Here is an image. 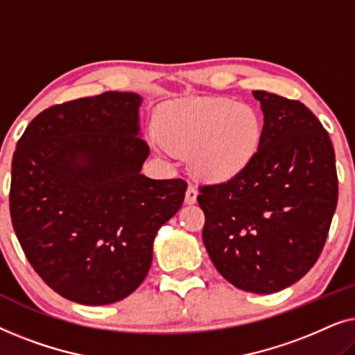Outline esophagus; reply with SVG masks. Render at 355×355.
Here are the masks:
<instances>
[{"instance_id":"esophagus-1","label":"esophagus","mask_w":355,"mask_h":355,"mask_svg":"<svg viewBox=\"0 0 355 355\" xmlns=\"http://www.w3.org/2000/svg\"><path fill=\"white\" fill-rule=\"evenodd\" d=\"M196 202H197V189H196V186H192L191 184L186 191V203L191 205V203H196Z\"/></svg>"}]
</instances>
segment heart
<instances>
[{
	"mask_svg": "<svg viewBox=\"0 0 355 355\" xmlns=\"http://www.w3.org/2000/svg\"><path fill=\"white\" fill-rule=\"evenodd\" d=\"M155 145L191 153L192 169L208 181H226L249 166L261 144L260 114L249 105L221 98H184L164 105Z\"/></svg>",
	"mask_w": 355,
	"mask_h": 355,
	"instance_id": "1",
	"label": "heart"
}]
</instances>
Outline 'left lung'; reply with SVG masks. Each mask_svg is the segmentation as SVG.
Returning <instances> with one entry per match:
<instances>
[{
  "mask_svg": "<svg viewBox=\"0 0 355 355\" xmlns=\"http://www.w3.org/2000/svg\"><path fill=\"white\" fill-rule=\"evenodd\" d=\"M263 135L255 158L225 182L198 187L202 239L225 279L271 294L299 281L327 242L338 205L334 148L299 100L255 90Z\"/></svg>",
  "mask_w": 355,
  "mask_h": 355,
  "instance_id": "8db88e82",
  "label": "left lung"
}]
</instances>
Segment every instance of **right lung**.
<instances>
[{
  "mask_svg": "<svg viewBox=\"0 0 355 355\" xmlns=\"http://www.w3.org/2000/svg\"><path fill=\"white\" fill-rule=\"evenodd\" d=\"M142 98L130 92L53 105L19 139L9 211L28 263L62 297L113 304L142 284L159 226L176 215L184 179L140 173Z\"/></svg>",
  "mask_w": 355,
  "mask_h": 355,
  "instance_id": "right-lung-1",
  "label": "right lung"
}]
</instances>
